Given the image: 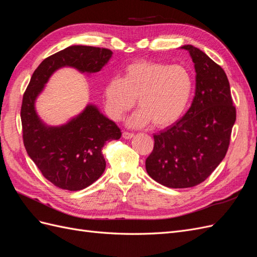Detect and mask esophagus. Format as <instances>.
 <instances>
[{"mask_svg": "<svg viewBox=\"0 0 257 257\" xmlns=\"http://www.w3.org/2000/svg\"><path fill=\"white\" fill-rule=\"evenodd\" d=\"M122 136H123L124 139H131V138L134 137V134L133 133H128V132H123Z\"/></svg>", "mask_w": 257, "mask_h": 257, "instance_id": "34e87169", "label": "esophagus"}]
</instances>
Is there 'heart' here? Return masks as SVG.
I'll return each mask as SVG.
<instances>
[{
    "label": "heart",
    "instance_id": "obj_1",
    "mask_svg": "<svg viewBox=\"0 0 257 257\" xmlns=\"http://www.w3.org/2000/svg\"><path fill=\"white\" fill-rule=\"evenodd\" d=\"M192 90V75L184 66L138 61L126 66L123 78L113 77L106 83V111L119 121L137 98L139 109L130 118V125L152 122L154 126L165 127L183 114Z\"/></svg>",
    "mask_w": 257,
    "mask_h": 257
}]
</instances>
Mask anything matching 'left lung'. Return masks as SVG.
Segmentation results:
<instances>
[{
	"instance_id": "left-lung-1",
	"label": "left lung",
	"mask_w": 257,
	"mask_h": 257,
	"mask_svg": "<svg viewBox=\"0 0 257 257\" xmlns=\"http://www.w3.org/2000/svg\"><path fill=\"white\" fill-rule=\"evenodd\" d=\"M196 72V89L190 109L173 125L154 134L146 160L153 180L172 189L192 188L212 174L226 155L236 108L223 68L205 52L184 45Z\"/></svg>"
}]
</instances>
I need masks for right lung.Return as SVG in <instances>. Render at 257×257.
I'll return each instance as SVG.
<instances>
[{
  "label": "right lung",
  "instance_id": "right-lung-1",
  "mask_svg": "<svg viewBox=\"0 0 257 257\" xmlns=\"http://www.w3.org/2000/svg\"><path fill=\"white\" fill-rule=\"evenodd\" d=\"M111 56L112 51L106 48L69 46L38 65L23 94L20 114L26 150L43 176L60 189L79 191L95 182L106 167L104 145L122 134L92 104L63 125L49 126L38 116L35 100L59 68L69 66L81 73H97Z\"/></svg>",
  "mask_w": 257,
  "mask_h": 257
}]
</instances>
